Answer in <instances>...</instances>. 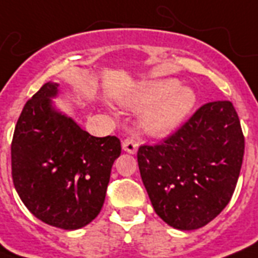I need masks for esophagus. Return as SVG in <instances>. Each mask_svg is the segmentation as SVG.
I'll use <instances>...</instances> for the list:
<instances>
[{
    "instance_id": "obj_1",
    "label": "esophagus",
    "mask_w": 258,
    "mask_h": 258,
    "mask_svg": "<svg viewBox=\"0 0 258 258\" xmlns=\"http://www.w3.org/2000/svg\"><path fill=\"white\" fill-rule=\"evenodd\" d=\"M138 146H139V142L135 137H127L121 143V147L124 150L125 153L135 154L138 151Z\"/></svg>"
}]
</instances>
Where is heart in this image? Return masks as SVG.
I'll return each mask as SVG.
<instances>
[{
	"instance_id": "b5f03b06",
	"label": "heart",
	"mask_w": 258,
	"mask_h": 258,
	"mask_svg": "<svg viewBox=\"0 0 258 258\" xmlns=\"http://www.w3.org/2000/svg\"><path fill=\"white\" fill-rule=\"evenodd\" d=\"M197 103L194 89L179 86L175 79H159L141 83L123 104L142 109V127L151 135H166L178 128Z\"/></svg>"
}]
</instances>
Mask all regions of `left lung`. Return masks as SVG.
Returning a JSON list of instances; mask_svg holds the SVG:
<instances>
[{
  "mask_svg": "<svg viewBox=\"0 0 258 258\" xmlns=\"http://www.w3.org/2000/svg\"><path fill=\"white\" fill-rule=\"evenodd\" d=\"M244 150L229 100L206 103L162 143L141 146L138 165L155 213L179 230L209 224L232 198Z\"/></svg>",
  "mask_w": 258,
  "mask_h": 258,
  "instance_id": "left-lung-1",
  "label": "left lung"
}]
</instances>
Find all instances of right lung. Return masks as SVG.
Here are the masks:
<instances>
[{
	"mask_svg": "<svg viewBox=\"0 0 258 258\" xmlns=\"http://www.w3.org/2000/svg\"><path fill=\"white\" fill-rule=\"evenodd\" d=\"M57 93V83H45L24 105L12 141V176L34 217L75 230L100 213L121 147L116 137H92L54 108Z\"/></svg>",
	"mask_w": 258,
	"mask_h": 258,
	"instance_id": "1",
	"label": "right lung"
}]
</instances>
